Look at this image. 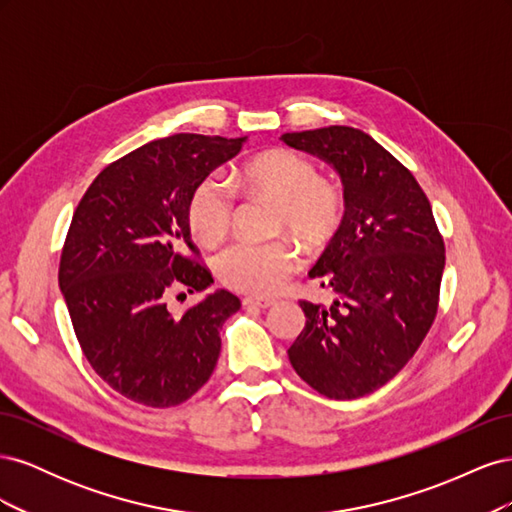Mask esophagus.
<instances>
[{
	"instance_id": "esophagus-1",
	"label": "esophagus",
	"mask_w": 512,
	"mask_h": 512,
	"mask_svg": "<svg viewBox=\"0 0 512 512\" xmlns=\"http://www.w3.org/2000/svg\"><path fill=\"white\" fill-rule=\"evenodd\" d=\"M275 303V299L271 297H258V294H247V297H243V305L245 307H260V309H267Z\"/></svg>"
}]
</instances>
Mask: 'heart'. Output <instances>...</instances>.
Here are the masks:
<instances>
[{
  "label": "heart",
  "mask_w": 512,
  "mask_h": 512,
  "mask_svg": "<svg viewBox=\"0 0 512 512\" xmlns=\"http://www.w3.org/2000/svg\"><path fill=\"white\" fill-rule=\"evenodd\" d=\"M239 181L247 190L277 198V228H288L307 245L329 241L344 220V196L333 183L318 177L316 166L292 149H269L239 168ZM235 192L220 175L200 181L188 203V224L198 243H220L232 222ZM301 254L286 239H239L215 258L220 280L243 292L267 294L282 288L299 271Z\"/></svg>",
  "instance_id": "1"
}]
</instances>
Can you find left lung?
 Segmentation results:
<instances>
[{
	"label": "left lung",
	"instance_id": "8db88e82",
	"mask_svg": "<svg viewBox=\"0 0 512 512\" xmlns=\"http://www.w3.org/2000/svg\"><path fill=\"white\" fill-rule=\"evenodd\" d=\"M331 164L344 220L312 280L331 305L301 301L305 327L288 348L294 371L329 399H356L395 378L438 314L444 241L410 170L363 130L329 126L282 136Z\"/></svg>",
	"mask_w": 512,
	"mask_h": 512
}]
</instances>
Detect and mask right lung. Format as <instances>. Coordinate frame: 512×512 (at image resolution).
Returning a JSON list of instances; mask_svg holds the SVG:
<instances>
[{"mask_svg": "<svg viewBox=\"0 0 512 512\" xmlns=\"http://www.w3.org/2000/svg\"><path fill=\"white\" fill-rule=\"evenodd\" d=\"M243 143L245 136L158 138L108 164L72 215L59 288L76 339L96 374L136 404L170 408L190 399L218 363L222 324L239 312L228 290L179 318L166 297L213 284L190 237L188 203Z\"/></svg>", "mask_w": 512, "mask_h": 512, "instance_id": "obj_1", "label": "right lung"}]
</instances>
